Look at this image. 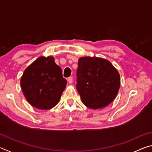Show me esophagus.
I'll use <instances>...</instances> for the list:
<instances>
[{"instance_id": "34e87169", "label": "esophagus", "mask_w": 152, "mask_h": 152, "mask_svg": "<svg viewBox=\"0 0 152 152\" xmlns=\"http://www.w3.org/2000/svg\"><path fill=\"white\" fill-rule=\"evenodd\" d=\"M67 80H68V82L70 84L72 83V82H73V78H72V77H69V78H68V79H67Z\"/></svg>"}]
</instances>
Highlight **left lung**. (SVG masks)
Masks as SVG:
<instances>
[{
    "label": "left lung",
    "mask_w": 152,
    "mask_h": 152,
    "mask_svg": "<svg viewBox=\"0 0 152 152\" xmlns=\"http://www.w3.org/2000/svg\"><path fill=\"white\" fill-rule=\"evenodd\" d=\"M76 89L83 104L90 109H103L117 96L120 76L107 60L82 57L78 60Z\"/></svg>",
    "instance_id": "obj_1"
}]
</instances>
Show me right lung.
<instances>
[{"label": "right lung", "mask_w": 152, "mask_h": 152, "mask_svg": "<svg viewBox=\"0 0 152 152\" xmlns=\"http://www.w3.org/2000/svg\"><path fill=\"white\" fill-rule=\"evenodd\" d=\"M67 81L53 56L38 58L25 69L20 78L23 94L33 107L52 109L60 101Z\"/></svg>", "instance_id": "right-lung-1"}]
</instances>
